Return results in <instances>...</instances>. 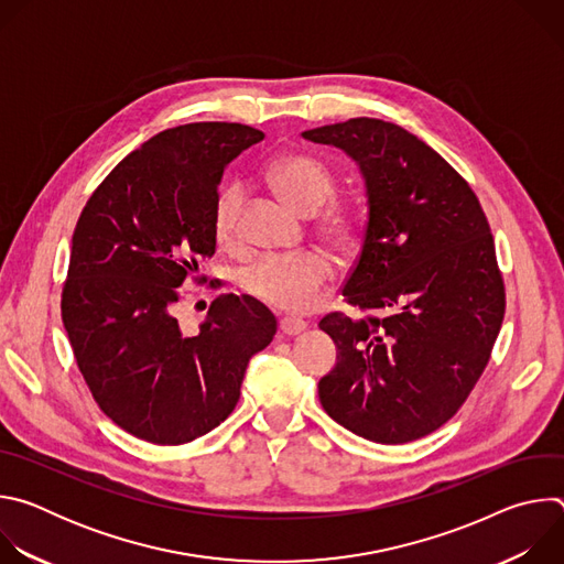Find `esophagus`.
Wrapping results in <instances>:
<instances>
[{
	"label": "esophagus",
	"mask_w": 564,
	"mask_h": 564,
	"mask_svg": "<svg viewBox=\"0 0 564 564\" xmlns=\"http://www.w3.org/2000/svg\"><path fill=\"white\" fill-rule=\"evenodd\" d=\"M307 328V324L303 318H296V316H283L281 321H279V330L283 333V335H288V337H292V335H299V333H303Z\"/></svg>",
	"instance_id": "esophagus-1"
}]
</instances>
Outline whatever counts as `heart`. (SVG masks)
I'll list each match as a JSON object with an SVG mask.
<instances>
[{"mask_svg":"<svg viewBox=\"0 0 564 564\" xmlns=\"http://www.w3.org/2000/svg\"><path fill=\"white\" fill-rule=\"evenodd\" d=\"M268 178L281 198L303 216L316 214L337 192L335 172L310 153H285L268 170ZM246 207L243 183H227L212 205V231L223 248L236 246L240 216ZM318 229L333 248L350 252L361 238L357 214L346 205H333L318 220ZM330 279V261L321 252L265 254L238 274V285L250 296L288 312L310 310Z\"/></svg>","mask_w":564,"mask_h":564,"instance_id":"heart-1","label":"heart"}]
</instances>
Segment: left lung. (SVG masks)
I'll use <instances>...</instances> for the list:
<instances>
[{
  "label": "left lung",
  "mask_w": 564,
  "mask_h": 564,
  "mask_svg": "<svg viewBox=\"0 0 564 564\" xmlns=\"http://www.w3.org/2000/svg\"><path fill=\"white\" fill-rule=\"evenodd\" d=\"M335 144L366 178L361 254L341 294L361 314L318 321L337 366L324 411L377 444L444 426L485 372L505 318V279L475 192L424 140L377 118L301 133Z\"/></svg>",
  "instance_id": "8db88e82"
}]
</instances>
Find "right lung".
Here are the masks:
<instances>
[{
  "label": "right lung",
  "instance_id": "add662e5",
  "mask_svg": "<svg viewBox=\"0 0 564 564\" xmlns=\"http://www.w3.org/2000/svg\"><path fill=\"white\" fill-rule=\"evenodd\" d=\"M265 133L238 122L160 131L111 170L77 218L62 321L100 411L158 446L187 444L229 417L274 314L220 294L196 335L181 330V285L216 252L212 205L227 163ZM216 281V279H214ZM209 281V285L214 283Z\"/></svg>",
  "mask_w": 564,
  "mask_h": 564
}]
</instances>
